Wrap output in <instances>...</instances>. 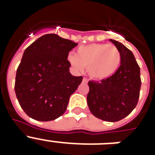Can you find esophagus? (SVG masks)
<instances>
[{
	"label": "esophagus",
	"instance_id": "1",
	"mask_svg": "<svg viewBox=\"0 0 155 155\" xmlns=\"http://www.w3.org/2000/svg\"><path fill=\"white\" fill-rule=\"evenodd\" d=\"M83 82H84V83H87V79L85 78H83Z\"/></svg>",
	"mask_w": 155,
	"mask_h": 155
}]
</instances>
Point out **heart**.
<instances>
[{"instance_id": "obj_1", "label": "heart", "mask_w": 155, "mask_h": 155, "mask_svg": "<svg viewBox=\"0 0 155 155\" xmlns=\"http://www.w3.org/2000/svg\"><path fill=\"white\" fill-rule=\"evenodd\" d=\"M68 61L77 71L87 68L91 78L102 80L113 75L118 69L121 54L114 45L92 43L82 46L77 50V55L71 53Z\"/></svg>"}]
</instances>
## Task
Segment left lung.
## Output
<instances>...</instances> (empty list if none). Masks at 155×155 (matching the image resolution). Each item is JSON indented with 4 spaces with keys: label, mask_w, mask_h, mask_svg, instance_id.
<instances>
[{
    "label": "left lung",
    "mask_w": 155,
    "mask_h": 155,
    "mask_svg": "<svg viewBox=\"0 0 155 155\" xmlns=\"http://www.w3.org/2000/svg\"><path fill=\"white\" fill-rule=\"evenodd\" d=\"M109 40L120 52V68L108 78L88 81L87 102L95 117L117 122L128 116L137 105L141 80L140 67L132 52L121 42Z\"/></svg>",
    "instance_id": "left-lung-1"
}]
</instances>
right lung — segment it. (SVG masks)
Here are the masks:
<instances>
[{
	"label": "right lung",
	"mask_w": 155,
	"mask_h": 155,
	"mask_svg": "<svg viewBox=\"0 0 155 155\" xmlns=\"http://www.w3.org/2000/svg\"><path fill=\"white\" fill-rule=\"evenodd\" d=\"M78 43L46 34L26 48L17 69L15 91L21 109L38 121L62 116L83 77L69 72V52Z\"/></svg>",
	"instance_id": "add662e5"
}]
</instances>
